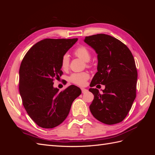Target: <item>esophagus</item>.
Masks as SVG:
<instances>
[{
    "mask_svg": "<svg viewBox=\"0 0 155 155\" xmlns=\"http://www.w3.org/2000/svg\"><path fill=\"white\" fill-rule=\"evenodd\" d=\"M81 91H82V93H85L86 92L88 91L87 89H85V88H81Z\"/></svg>",
    "mask_w": 155,
    "mask_h": 155,
    "instance_id": "obj_1",
    "label": "esophagus"
}]
</instances>
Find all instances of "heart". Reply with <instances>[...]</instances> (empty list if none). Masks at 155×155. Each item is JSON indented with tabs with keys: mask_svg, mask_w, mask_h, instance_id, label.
Here are the masks:
<instances>
[{
	"mask_svg": "<svg viewBox=\"0 0 155 155\" xmlns=\"http://www.w3.org/2000/svg\"><path fill=\"white\" fill-rule=\"evenodd\" d=\"M74 54L77 57L80 58L85 62H88L91 58V54L89 50L85 46H80L74 51ZM69 56L68 54H64L61 61V67L64 70L68 68L69 66ZM90 77L87 72H80L72 74L69 77V81L79 86H84L86 84V81Z\"/></svg>",
	"mask_w": 155,
	"mask_h": 155,
	"instance_id": "b5f03b06",
	"label": "heart"
}]
</instances>
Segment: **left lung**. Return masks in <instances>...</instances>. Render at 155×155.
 <instances>
[{
  "label": "left lung",
  "instance_id": "obj_1",
  "mask_svg": "<svg viewBox=\"0 0 155 155\" xmlns=\"http://www.w3.org/2000/svg\"><path fill=\"white\" fill-rule=\"evenodd\" d=\"M83 41L97 54V72L89 88L94 96L89 107L91 113L104 124H118L136 97L138 73L133 55L125 45L109 35H94ZM97 84L106 86L102 93L92 88Z\"/></svg>",
  "mask_w": 155,
  "mask_h": 155
}]
</instances>
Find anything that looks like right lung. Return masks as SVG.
Returning a JSON list of instances; mask_svg holds the SVG:
<instances>
[{
  "mask_svg": "<svg viewBox=\"0 0 155 155\" xmlns=\"http://www.w3.org/2000/svg\"><path fill=\"white\" fill-rule=\"evenodd\" d=\"M78 39H45L28 51L19 69V92L28 114L42 128L51 129L67 118L74 100L81 94L74 85L59 92L55 78L61 76L63 56Z\"/></svg>",
  "mask_w": 155,
  "mask_h": 155,
  "instance_id": "add662e5",
  "label": "right lung"
}]
</instances>
